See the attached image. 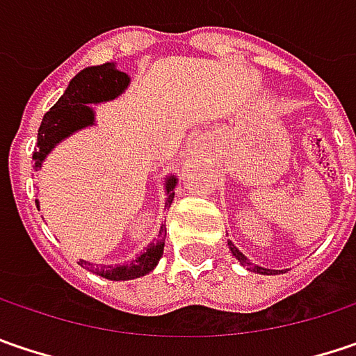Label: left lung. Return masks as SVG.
Instances as JSON below:
<instances>
[{"label":"left lung","instance_id":"8db88e82","mask_svg":"<svg viewBox=\"0 0 356 356\" xmlns=\"http://www.w3.org/2000/svg\"><path fill=\"white\" fill-rule=\"evenodd\" d=\"M227 243H229V250H232V254H234V256H236V258H238V260H240L243 266H245V264H250V261L245 260V256L241 254L240 250H238V248H234V243H232V241L227 240ZM254 272H260V274H278V270H266V268H258V266L254 268Z\"/></svg>","mask_w":356,"mask_h":356}]
</instances>
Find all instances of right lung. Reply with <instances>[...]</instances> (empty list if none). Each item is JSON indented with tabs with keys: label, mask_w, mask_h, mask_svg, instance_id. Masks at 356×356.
<instances>
[{
	"label": "right lung",
	"mask_w": 356,
	"mask_h": 356,
	"mask_svg": "<svg viewBox=\"0 0 356 356\" xmlns=\"http://www.w3.org/2000/svg\"><path fill=\"white\" fill-rule=\"evenodd\" d=\"M127 86H129V76L116 70L115 64L92 66V68H86L80 74H76L72 82L68 84L66 92L60 96V100L42 118V124L38 131V149L33 151V167L35 169L42 167V161L62 138L72 135L78 129L90 127L95 122V113H92L90 104L113 100ZM175 183H177L175 177L167 179L165 207H169L173 203ZM35 205H38V199H35ZM165 238H167V229H165V225H161L157 240L153 241L136 260L127 266H96L86 260H80V266L102 278L116 280V282L118 280H135V278L149 274L157 266L163 256Z\"/></svg>",
	"instance_id": "obj_1"
}]
</instances>
